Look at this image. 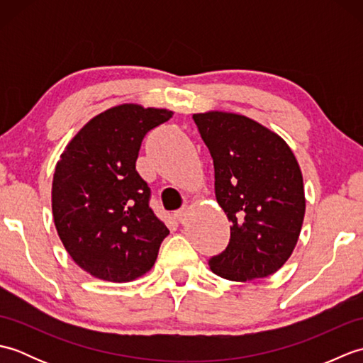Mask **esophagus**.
I'll return each mask as SVG.
<instances>
[{
	"instance_id": "34e87169",
	"label": "esophagus",
	"mask_w": 363,
	"mask_h": 363,
	"mask_svg": "<svg viewBox=\"0 0 363 363\" xmlns=\"http://www.w3.org/2000/svg\"><path fill=\"white\" fill-rule=\"evenodd\" d=\"M174 217L177 218V221L179 223H186L187 221V217H189V209L187 207H182V209H179V211H176V213H174Z\"/></svg>"
}]
</instances>
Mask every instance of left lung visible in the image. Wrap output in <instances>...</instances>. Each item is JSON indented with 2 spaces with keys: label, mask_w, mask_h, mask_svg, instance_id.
I'll return each instance as SVG.
<instances>
[{
  "label": "left lung",
  "mask_w": 363,
  "mask_h": 363,
  "mask_svg": "<svg viewBox=\"0 0 363 363\" xmlns=\"http://www.w3.org/2000/svg\"><path fill=\"white\" fill-rule=\"evenodd\" d=\"M215 168V196L230 226L226 250L211 269L245 282L276 273L295 250L306 198L295 154L282 138L248 117L195 113Z\"/></svg>",
  "instance_id": "left-lung-1"
}]
</instances>
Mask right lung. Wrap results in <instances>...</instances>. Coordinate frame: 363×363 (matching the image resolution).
I'll use <instances>...</instances> for the list:
<instances>
[{"label": "right lung", "instance_id": "add662e5", "mask_svg": "<svg viewBox=\"0 0 363 363\" xmlns=\"http://www.w3.org/2000/svg\"><path fill=\"white\" fill-rule=\"evenodd\" d=\"M172 111L121 104L96 115L60 154L52 179V217L72 259L91 276L129 282L143 276L169 234L137 173L142 140Z\"/></svg>", "mask_w": 363, "mask_h": 363}]
</instances>
